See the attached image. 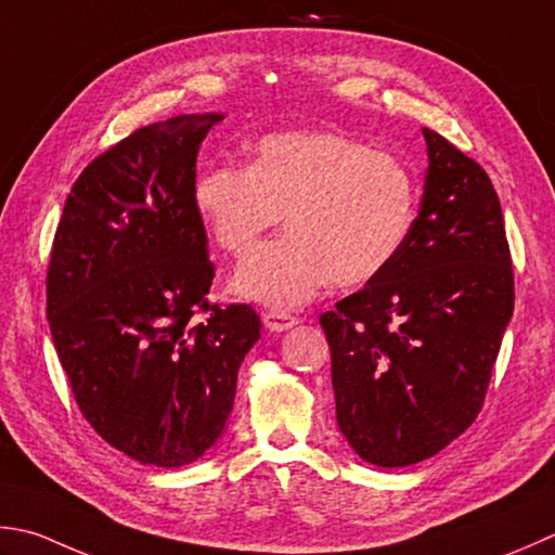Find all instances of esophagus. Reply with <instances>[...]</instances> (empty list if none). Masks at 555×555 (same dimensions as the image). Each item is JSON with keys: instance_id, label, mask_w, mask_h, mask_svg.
Here are the masks:
<instances>
[{"instance_id": "obj_1", "label": "esophagus", "mask_w": 555, "mask_h": 555, "mask_svg": "<svg viewBox=\"0 0 555 555\" xmlns=\"http://www.w3.org/2000/svg\"><path fill=\"white\" fill-rule=\"evenodd\" d=\"M262 322L269 332H286L293 324H298V318H293V314L281 310H269L262 314Z\"/></svg>"}]
</instances>
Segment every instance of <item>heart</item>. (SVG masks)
I'll return each mask as SVG.
<instances>
[{
	"instance_id": "heart-1",
	"label": "heart",
	"mask_w": 555,
	"mask_h": 555,
	"mask_svg": "<svg viewBox=\"0 0 555 555\" xmlns=\"http://www.w3.org/2000/svg\"><path fill=\"white\" fill-rule=\"evenodd\" d=\"M194 209L221 249L247 255L286 214L288 235L237 267L235 288L276 308L312 300L332 281L358 286L395 262L416 219V180L399 158L336 132L259 139L249 166L209 163Z\"/></svg>"
}]
</instances>
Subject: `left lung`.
Here are the masks:
<instances>
[{
    "label": "left lung",
    "instance_id": "8db88e82",
    "mask_svg": "<svg viewBox=\"0 0 555 555\" xmlns=\"http://www.w3.org/2000/svg\"><path fill=\"white\" fill-rule=\"evenodd\" d=\"M426 188L395 262L320 314L336 423L356 454L409 466L483 406L515 308L501 202L486 170L433 129Z\"/></svg>",
    "mask_w": 555,
    "mask_h": 555
}]
</instances>
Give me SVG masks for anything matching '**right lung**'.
Listing matches in <instances>:
<instances>
[{"label": "right lung", "mask_w": 555, "mask_h": 555, "mask_svg": "<svg viewBox=\"0 0 555 555\" xmlns=\"http://www.w3.org/2000/svg\"><path fill=\"white\" fill-rule=\"evenodd\" d=\"M221 119L170 117L93 158L50 253L48 322L76 404L107 444L166 469L221 438L262 327L249 306L206 300L214 264L192 184Z\"/></svg>", "instance_id": "right-lung-1"}]
</instances>
